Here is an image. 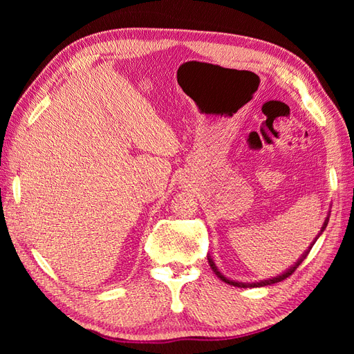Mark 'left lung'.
<instances>
[{
    "mask_svg": "<svg viewBox=\"0 0 354 354\" xmlns=\"http://www.w3.org/2000/svg\"><path fill=\"white\" fill-rule=\"evenodd\" d=\"M328 221H329V217H326V220H325V223H324V227H322V230H320V233H322L324 230H325V227H326V224H328ZM316 242V241H315ZM315 245V243H313ZM310 250H312V246H310L308 248V251H306L304 252V255L301 257V259H299L297 263H295V266L294 267H291V269H289L288 272H285L283 274H281V276H276V277H273V279H269V281H261V282H255V283H242V282H234V281H230V279H227V277H224L220 272H218V269L216 267V264H214V261L211 260V259H208V263H209V266H211V269H212V272L216 273L220 279L223 281V282H226V283H229V285H233V286H238V288H257V286H266V285H272V283H276V282H281V281H283V279H286L288 276H291L295 270H297V267L301 264L303 261H304V259L308 255V252H310Z\"/></svg>",
    "mask_w": 354,
    "mask_h": 354,
    "instance_id": "8db88e82",
    "label": "left lung"
}]
</instances>
